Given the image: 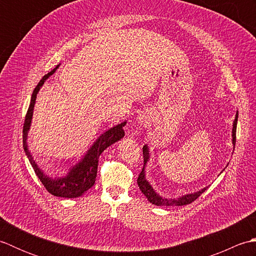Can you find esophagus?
<instances>
[{
    "label": "esophagus",
    "instance_id": "34e87169",
    "mask_svg": "<svg viewBox=\"0 0 256 256\" xmlns=\"http://www.w3.org/2000/svg\"><path fill=\"white\" fill-rule=\"evenodd\" d=\"M145 121H146V118H145L144 116H138V122L143 123V122H145Z\"/></svg>",
    "mask_w": 256,
    "mask_h": 256
}]
</instances>
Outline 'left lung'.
<instances>
[{
    "instance_id": "obj_1",
    "label": "left lung",
    "mask_w": 256,
    "mask_h": 256,
    "mask_svg": "<svg viewBox=\"0 0 256 256\" xmlns=\"http://www.w3.org/2000/svg\"><path fill=\"white\" fill-rule=\"evenodd\" d=\"M238 113L236 111V118H234V122H233V128H232V144H233V148H236V123H238ZM143 157H144V166H143V170L140 172V176L138 178V187L140 189L142 190V192L144 194V196L146 198L148 199V201L150 204H153L155 206H184V204H192V201H194L197 199L199 196L204 192L206 190V187L199 190L197 192H194V194H184L182 197H179L177 199H168V198H164L157 194L154 188L150 186V184L148 182V179L145 177V166H146V162H148L150 160V150H148V145H144L143 146Z\"/></svg>"
}]
</instances>
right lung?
<instances>
[{"instance_id": "1", "label": "right lung", "mask_w": 256, "mask_h": 256, "mask_svg": "<svg viewBox=\"0 0 256 256\" xmlns=\"http://www.w3.org/2000/svg\"><path fill=\"white\" fill-rule=\"evenodd\" d=\"M58 67L59 64H57L50 72L45 74L44 77L40 79V82H38L34 91H32L30 104L28 106V110H27L23 126V148L26 156L28 157V160L32 167L34 168L35 174L37 177L40 178L42 184H44V187L47 189L48 192L52 194V196H56V197L77 198L80 197L81 194H84L86 190L90 189L94 184L98 172V162H99V157L101 153L106 148H108V146L124 138L123 126L126 124V122L116 125V126L108 130V131L103 133L101 136L98 138L94 145H92L88 150V152H86L84 158L79 162H77L74 167L70 168V170L67 172L66 176L58 178H50V176H47L46 174L40 170V167L36 164L34 158H32V156L28 150V145H27V135H28V131L30 128L32 111H34V106L38 91H40L45 81L50 78L52 74H55Z\"/></svg>"}]
</instances>
